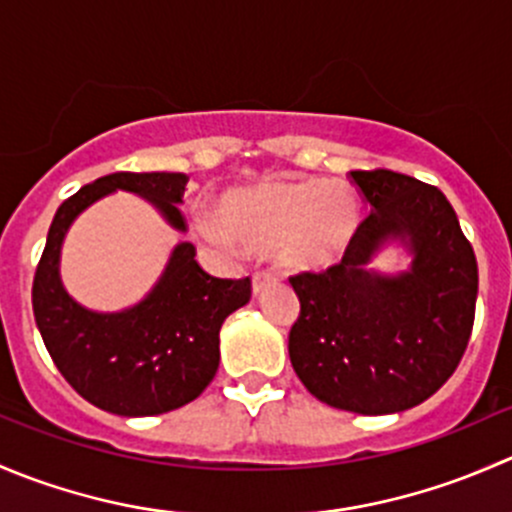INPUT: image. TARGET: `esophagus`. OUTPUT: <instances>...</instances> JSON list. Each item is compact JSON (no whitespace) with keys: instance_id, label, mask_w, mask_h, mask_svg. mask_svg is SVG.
<instances>
[{"instance_id":"obj_1","label":"esophagus","mask_w":512,"mask_h":512,"mask_svg":"<svg viewBox=\"0 0 512 512\" xmlns=\"http://www.w3.org/2000/svg\"><path fill=\"white\" fill-rule=\"evenodd\" d=\"M272 285H275V277H272L270 272H257V275L252 277V294H255V297H260V294Z\"/></svg>"}]
</instances>
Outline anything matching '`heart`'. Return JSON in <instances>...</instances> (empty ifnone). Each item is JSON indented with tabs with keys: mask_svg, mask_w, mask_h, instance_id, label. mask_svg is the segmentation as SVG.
Masks as SVG:
<instances>
[{
	"mask_svg": "<svg viewBox=\"0 0 512 512\" xmlns=\"http://www.w3.org/2000/svg\"><path fill=\"white\" fill-rule=\"evenodd\" d=\"M364 230V203L352 185L317 178L262 180L227 190L215 215H195V232L215 250L242 247L275 257L292 275L342 265Z\"/></svg>",
	"mask_w": 512,
	"mask_h": 512,
	"instance_id": "1",
	"label": "heart"
}]
</instances>
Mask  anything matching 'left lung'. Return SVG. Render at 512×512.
Returning <instances> with one entry per match:
<instances>
[{"label": "left lung", "instance_id": "left-lung-1", "mask_svg": "<svg viewBox=\"0 0 512 512\" xmlns=\"http://www.w3.org/2000/svg\"><path fill=\"white\" fill-rule=\"evenodd\" d=\"M352 178L371 215L342 265L289 280L299 297L289 361L327 406L399 414L456 371L471 339L478 265L441 190L394 170H352ZM391 244L410 252V270L369 268Z\"/></svg>", "mask_w": 512, "mask_h": 512}]
</instances>
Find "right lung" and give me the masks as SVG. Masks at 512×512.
Masks as SVG:
<instances>
[{"label": "right lung", "mask_w": 512, "mask_h": 512, "mask_svg": "<svg viewBox=\"0 0 512 512\" xmlns=\"http://www.w3.org/2000/svg\"><path fill=\"white\" fill-rule=\"evenodd\" d=\"M185 173H111L61 203L34 275L32 304L56 369L86 401L118 416H158L190 404L220 364V327L250 302V277H210L195 247L178 242L141 302L96 312L66 292L61 247L84 210L123 190L148 200L173 230L185 232L178 205Z\"/></svg>", "instance_id": "add662e5"}]
</instances>
